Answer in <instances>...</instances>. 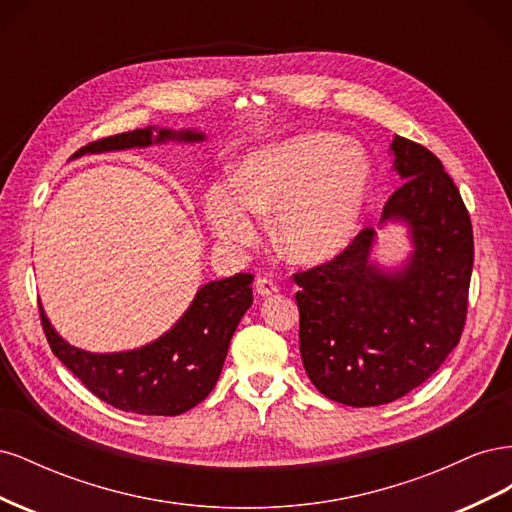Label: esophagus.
Instances as JSON below:
<instances>
[{"instance_id":"34e87169","label":"esophagus","mask_w":512,"mask_h":512,"mask_svg":"<svg viewBox=\"0 0 512 512\" xmlns=\"http://www.w3.org/2000/svg\"><path fill=\"white\" fill-rule=\"evenodd\" d=\"M254 286H256V292L260 294V297H271V294L280 290L273 280H269V277H258Z\"/></svg>"}]
</instances>
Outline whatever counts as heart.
Masks as SVG:
<instances>
[{"instance_id": "heart-1", "label": "heart", "mask_w": 512, "mask_h": 512, "mask_svg": "<svg viewBox=\"0 0 512 512\" xmlns=\"http://www.w3.org/2000/svg\"><path fill=\"white\" fill-rule=\"evenodd\" d=\"M371 194L361 147L335 134H303L247 156L232 181L209 185L203 211L213 237L232 250L256 245L262 218L294 265L314 267L342 254L359 235Z\"/></svg>"}]
</instances>
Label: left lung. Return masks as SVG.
Returning <instances> with one entry per match:
<instances>
[{
	"mask_svg": "<svg viewBox=\"0 0 512 512\" xmlns=\"http://www.w3.org/2000/svg\"><path fill=\"white\" fill-rule=\"evenodd\" d=\"M391 153L404 183L382 224H406L410 256L378 265L365 228L327 265L294 275L303 367L324 397L352 408L423 384L459 344L468 312L474 237L457 185L423 145L395 134Z\"/></svg>",
	"mask_w": 512,
	"mask_h": 512,
	"instance_id": "left-lung-1",
	"label": "left lung"
}]
</instances>
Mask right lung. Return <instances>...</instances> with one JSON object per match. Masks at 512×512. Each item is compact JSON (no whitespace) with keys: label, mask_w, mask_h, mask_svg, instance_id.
I'll list each match as a JSON object with an SVG mask.
<instances>
[{"label":"right lung","mask_w":512,"mask_h":512,"mask_svg":"<svg viewBox=\"0 0 512 512\" xmlns=\"http://www.w3.org/2000/svg\"><path fill=\"white\" fill-rule=\"evenodd\" d=\"M203 132L145 128L102 138L81 147L87 153L143 149L151 145L203 143ZM254 275L237 273L200 286L183 316L153 342L123 352H87L68 344L40 305L46 339L57 359L106 404L123 412L177 416L200 404L218 382L230 339L252 305Z\"/></svg>","instance_id":"1"}]
</instances>
